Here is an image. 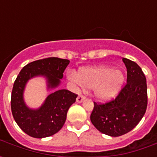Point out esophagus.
<instances>
[{
    "label": "esophagus",
    "mask_w": 157,
    "mask_h": 157,
    "mask_svg": "<svg viewBox=\"0 0 157 157\" xmlns=\"http://www.w3.org/2000/svg\"><path fill=\"white\" fill-rule=\"evenodd\" d=\"M84 99H85V97H84L82 94H79L78 97L76 98V102H77V103H82V102L84 101Z\"/></svg>",
    "instance_id": "34e87169"
}]
</instances>
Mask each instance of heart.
Here are the masks:
<instances>
[{
	"label": "heart",
	"instance_id": "1",
	"mask_svg": "<svg viewBox=\"0 0 157 157\" xmlns=\"http://www.w3.org/2000/svg\"><path fill=\"white\" fill-rule=\"evenodd\" d=\"M68 79L73 83L80 84L85 89H94L95 98L106 102L119 94L124 84V76L119 69L109 66H98L81 68L77 76L71 72Z\"/></svg>",
	"mask_w": 157,
	"mask_h": 157
}]
</instances>
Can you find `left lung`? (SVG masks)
Listing matches in <instances>:
<instances>
[{
  "mask_svg": "<svg viewBox=\"0 0 157 157\" xmlns=\"http://www.w3.org/2000/svg\"><path fill=\"white\" fill-rule=\"evenodd\" d=\"M127 83L117 98L104 104L94 103L90 121L98 131L111 137L121 136L134 129L146 112L147 81L141 67L123 58Z\"/></svg>",
  "mask_w": 157,
  "mask_h": 157,
  "instance_id": "left-lung-1",
  "label": "left lung"
}]
</instances>
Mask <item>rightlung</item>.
I'll return each instance as SVG.
<instances>
[{
    "label": "right lung",
    "instance_id": "obj_1",
    "mask_svg": "<svg viewBox=\"0 0 157 157\" xmlns=\"http://www.w3.org/2000/svg\"><path fill=\"white\" fill-rule=\"evenodd\" d=\"M70 61L59 58H48L32 62L20 71L13 83L11 94V111L13 119L29 136L42 139L54 135L66 121L67 113L76 102V94L67 90H56L46 97L38 108H31L24 100V90L28 81L44 77L48 90L58 88L64 70Z\"/></svg>",
    "mask_w": 157,
    "mask_h": 157
}]
</instances>
